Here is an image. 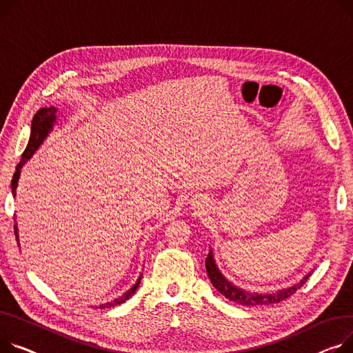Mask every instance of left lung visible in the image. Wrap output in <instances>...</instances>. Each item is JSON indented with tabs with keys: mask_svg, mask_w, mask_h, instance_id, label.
<instances>
[{
	"mask_svg": "<svg viewBox=\"0 0 353 353\" xmlns=\"http://www.w3.org/2000/svg\"><path fill=\"white\" fill-rule=\"evenodd\" d=\"M205 270H207V275L211 281V284L214 285V288L223 294L227 299L232 301V302H237V303H241V305H268V303H276V302H281L283 299L291 296L298 288H301L305 281H307L310 278L311 274L305 275L298 284L290 287V288H284L281 291H276L274 294H255V292H247L239 287H236L234 284H231L230 281L220 272V270L217 268L216 265V261H214V256H213V252H208L207 258H205Z\"/></svg>",
	"mask_w": 353,
	"mask_h": 353,
	"instance_id": "1",
	"label": "left lung"
}]
</instances>
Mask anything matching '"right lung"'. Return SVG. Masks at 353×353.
I'll use <instances>...</instances> for the list:
<instances>
[{"label":"right lung","mask_w":353,"mask_h":353,"mask_svg":"<svg viewBox=\"0 0 353 353\" xmlns=\"http://www.w3.org/2000/svg\"><path fill=\"white\" fill-rule=\"evenodd\" d=\"M57 122V108L55 106H51V108H42L39 109L34 117H32V123H31V134H30V140H28V145L26 148V150H23L22 156H21V161L17 164V169H15V173L12 176V180H11V190H12V196L15 197V193H17V185H18V180H19V174H21V169L23 164L27 163L28 159H31V156L37 152V149L41 146V143L45 140V137L48 136V133L52 130L54 125ZM14 231H15V239L19 244V237H18V227L17 224H14ZM140 279H142V275L139 276V279L136 281V284L128 291L125 292L122 296L116 298L110 302H106V303H101L99 310L102 308H113L116 307V305H121L125 301H128L137 290L139 284H140Z\"/></svg>","instance_id":"obj_1"}]
</instances>
